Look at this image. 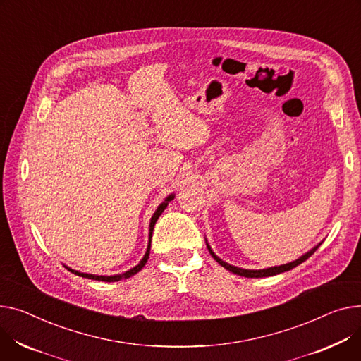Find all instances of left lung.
<instances>
[{"instance_id": "1", "label": "left lung", "mask_w": 361, "mask_h": 361, "mask_svg": "<svg viewBox=\"0 0 361 361\" xmlns=\"http://www.w3.org/2000/svg\"><path fill=\"white\" fill-rule=\"evenodd\" d=\"M319 245H321V244H319ZM319 245H318V247H315L314 250H310L309 252H306L305 255H302L299 259H296V261H293V262L284 264V266H279V267L264 269V270H245V269H238V267L229 266V264H226L225 261H222L219 257H216V255H214V252L210 250V247H209V245H207V248H209V251H210L212 257H213L216 261H218L224 269L229 270L231 273H235V274H238V276H243V277H269V276H276V274H280V273H284V271H289V270L295 269L296 266H299V264H302V262H303V261H306L312 254H314V252L319 248Z\"/></svg>"}]
</instances>
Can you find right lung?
<instances>
[{
  "label": "right lung",
  "mask_w": 361,
  "mask_h": 361,
  "mask_svg": "<svg viewBox=\"0 0 361 361\" xmlns=\"http://www.w3.org/2000/svg\"><path fill=\"white\" fill-rule=\"evenodd\" d=\"M173 199H174V196H168V197L165 199V202H164L162 204H159V206H158V209H157V212L154 213L152 219H151V225H149V243H148V250H147L145 255H143V258L140 259V262L137 264L136 267H133L132 270H129V271H126V273H123V274H117V276H94V274L80 273V271H75V270L68 269V267H66V269H68L71 273H74V274H77V276H81V277H85V279H92V280H99V281H118L120 279H128V277H132L133 274H136L137 271H140V270L143 269V266H145V264H147V261H148V258H149V250H151V238H152V231H154L155 222L158 221L159 214H161V213L164 212V209L166 207L168 202H171Z\"/></svg>",
  "instance_id": "right-lung-1"
}]
</instances>
